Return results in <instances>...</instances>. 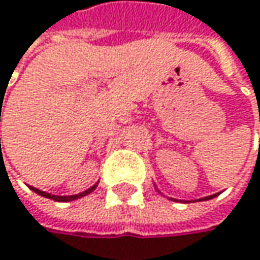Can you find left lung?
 <instances>
[{
  "label": "left lung",
  "mask_w": 260,
  "mask_h": 260,
  "mask_svg": "<svg viewBox=\"0 0 260 260\" xmlns=\"http://www.w3.org/2000/svg\"><path fill=\"white\" fill-rule=\"evenodd\" d=\"M154 187H156V190L157 192H160L161 191L157 188V185L154 184ZM221 192H215V194H212V196H207V197H202V199H196V200H176V199H172V197H169V200H175V202H182V203H194V202H206V200H210V199H213V197H216V196H219Z\"/></svg>",
  "instance_id": "left-lung-1"
}]
</instances>
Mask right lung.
I'll use <instances>...</instances> for the list:
<instances>
[{
    "instance_id": "obj_1",
    "label": "right lung",
    "mask_w": 260,
    "mask_h": 260,
    "mask_svg": "<svg viewBox=\"0 0 260 260\" xmlns=\"http://www.w3.org/2000/svg\"><path fill=\"white\" fill-rule=\"evenodd\" d=\"M1 141V140H0ZM97 185H99V182H95L92 187H89L88 190L82 191V192H79V194H73V196H55V194H51V192H47V191H41L38 188H35V187H32V185H29V188L32 191H35L37 194L39 196H42V197H47V199H51L54 202H61V203H68V202H72V200H78V199H81V197H85V196H88L89 192H92V191L97 188Z\"/></svg>"
}]
</instances>
